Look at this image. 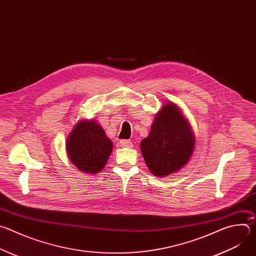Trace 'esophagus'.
<instances>
[{"label":"esophagus","mask_w":256,"mask_h":256,"mask_svg":"<svg viewBox=\"0 0 256 256\" xmlns=\"http://www.w3.org/2000/svg\"><path fill=\"white\" fill-rule=\"evenodd\" d=\"M120 144L122 146V147H126V148H132V142L128 140H120Z\"/></svg>","instance_id":"34e87169"}]
</instances>
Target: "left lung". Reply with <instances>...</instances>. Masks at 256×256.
<instances>
[{"mask_svg":"<svg viewBox=\"0 0 256 256\" xmlns=\"http://www.w3.org/2000/svg\"><path fill=\"white\" fill-rule=\"evenodd\" d=\"M194 147V138L190 124L173 103L164 105L148 138L140 142L144 162L156 176H167L181 169L190 160Z\"/></svg>","mask_w":256,"mask_h":256,"instance_id":"1","label":"left lung"}]
</instances>
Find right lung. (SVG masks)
Returning <instances> with one entry per match:
<instances>
[{
	"label": "right lung",
	"mask_w": 256,
	"mask_h": 256,
	"mask_svg": "<svg viewBox=\"0 0 256 256\" xmlns=\"http://www.w3.org/2000/svg\"><path fill=\"white\" fill-rule=\"evenodd\" d=\"M66 147L72 164L83 172L94 174L105 166L112 151V142L95 120H85L72 130Z\"/></svg>",
	"instance_id": "add662e5"
}]
</instances>
